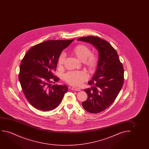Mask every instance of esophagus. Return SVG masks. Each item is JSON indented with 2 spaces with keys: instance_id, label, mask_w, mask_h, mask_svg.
Here are the masks:
<instances>
[{
  "instance_id": "1",
  "label": "esophagus",
  "mask_w": 149,
  "mask_h": 149,
  "mask_svg": "<svg viewBox=\"0 0 149 149\" xmlns=\"http://www.w3.org/2000/svg\"><path fill=\"white\" fill-rule=\"evenodd\" d=\"M72 90H74V91H80L81 90L79 88H76V87H72Z\"/></svg>"
}]
</instances>
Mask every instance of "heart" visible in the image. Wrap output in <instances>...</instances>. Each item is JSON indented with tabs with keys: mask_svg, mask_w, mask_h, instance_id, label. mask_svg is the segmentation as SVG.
<instances>
[{
	"mask_svg": "<svg viewBox=\"0 0 149 149\" xmlns=\"http://www.w3.org/2000/svg\"><path fill=\"white\" fill-rule=\"evenodd\" d=\"M71 53L75 57L82 61L84 65L91 71L96 68L98 63V59L95 55L92 54V50L87 45L79 44L72 50ZM65 54L64 52L59 55L57 61V65L61 67L65 63ZM87 74L82 71L68 72L64 76L67 83L71 86H80L88 79Z\"/></svg>",
	"mask_w": 149,
	"mask_h": 149,
	"instance_id": "1",
	"label": "heart"
}]
</instances>
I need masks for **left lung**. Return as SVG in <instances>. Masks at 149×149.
Listing matches in <instances>:
<instances>
[{
    "label": "left lung",
    "instance_id": "left-lung-1",
    "mask_svg": "<svg viewBox=\"0 0 149 149\" xmlns=\"http://www.w3.org/2000/svg\"><path fill=\"white\" fill-rule=\"evenodd\" d=\"M77 40L92 44L99 52L97 68L88 81L92 86L84 90L88 99L82 103L86 111L97 113L105 110L116 100L123 86L124 68L116 50L107 41L96 36L81 37Z\"/></svg>",
    "mask_w": 149,
    "mask_h": 149
}]
</instances>
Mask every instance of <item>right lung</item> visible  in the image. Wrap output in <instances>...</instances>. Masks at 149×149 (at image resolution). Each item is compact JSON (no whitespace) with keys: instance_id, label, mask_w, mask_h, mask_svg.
I'll use <instances>...</instances> for the list:
<instances>
[{"instance_id":"add662e5","label":"right lung","mask_w":149,"mask_h":149,"mask_svg":"<svg viewBox=\"0 0 149 149\" xmlns=\"http://www.w3.org/2000/svg\"><path fill=\"white\" fill-rule=\"evenodd\" d=\"M74 40H49L39 43L31 47L22 60L19 80L27 100L37 109H54L67 92L65 85L50 84L59 80L53 73L58 58Z\"/></svg>"}]
</instances>
